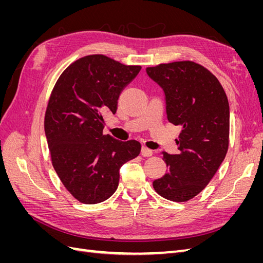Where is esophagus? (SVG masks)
<instances>
[{
    "instance_id": "esophagus-1",
    "label": "esophagus",
    "mask_w": 263,
    "mask_h": 263,
    "mask_svg": "<svg viewBox=\"0 0 263 263\" xmlns=\"http://www.w3.org/2000/svg\"><path fill=\"white\" fill-rule=\"evenodd\" d=\"M153 154H154L153 150L147 148L146 146L141 147V156L142 157H150V156H153Z\"/></svg>"
}]
</instances>
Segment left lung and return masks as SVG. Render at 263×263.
<instances>
[{"instance_id": "8db88e82", "label": "left lung", "mask_w": 263, "mask_h": 263, "mask_svg": "<svg viewBox=\"0 0 263 263\" xmlns=\"http://www.w3.org/2000/svg\"><path fill=\"white\" fill-rule=\"evenodd\" d=\"M162 87L168 121L182 130L178 155L163 154L168 171L153 185L173 202H186L202 192L224 161L229 145V104L210 70L193 61L161 63L146 69Z\"/></svg>"}]
</instances>
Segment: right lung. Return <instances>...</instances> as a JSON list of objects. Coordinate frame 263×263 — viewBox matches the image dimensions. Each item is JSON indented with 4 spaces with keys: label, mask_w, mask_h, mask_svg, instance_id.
<instances>
[{
    "label": "right lung",
    "mask_w": 263,
    "mask_h": 263,
    "mask_svg": "<svg viewBox=\"0 0 263 263\" xmlns=\"http://www.w3.org/2000/svg\"><path fill=\"white\" fill-rule=\"evenodd\" d=\"M140 69L90 54L71 63L53 86L45 114L51 162L62 184L83 204L112 196L121 166L140 153L139 141L103 134L102 116L116 113L119 94Z\"/></svg>",
    "instance_id": "add662e5"
}]
</instances>
